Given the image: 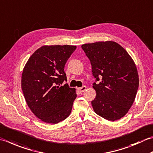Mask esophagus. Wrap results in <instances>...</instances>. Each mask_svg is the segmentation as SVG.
I'll use <instances>...</instances> for the list:
<instances>
[{"label":"esophagus","mask_w":153,"mask_h":153,"mask_svg":"<svg viewBox=\"0 0 153 153\" xmlns=\"http://www.w3.org/2000/svg\"><path fill=\"white\" fill-rule=\"evenodd\" d=\"M86 89V86H82V88H78V91L80 92V93H83V91H84Z\"/></svg>","instance_id":"34e87169"}]
</instances>
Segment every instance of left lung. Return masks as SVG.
Here are the masks:
<instances>
[{
	"mask_svg": "<svg viewBox=\"0 0 153 153\" xmlns=\"http://www.w3.org/2000/svg\"><path fill=\"white\" fill-rule=\"evenodd\" d=\"M82 48L91 62L95 78L93 88L96 97L91 101L94 111L109 121L122 118L132 106L139 88V75L133 59L112 41L85 44Z\"/></svg>",
	"mask_w": 153,
	"mask_h": 153,
	"instance_id": "obj_1",
	"label": "left lung"
}]
</instances>
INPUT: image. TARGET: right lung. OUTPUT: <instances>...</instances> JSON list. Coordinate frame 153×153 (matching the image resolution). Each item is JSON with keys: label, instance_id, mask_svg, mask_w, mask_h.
I'll use <instances>...</instances> for the list:
<instances>
[{"label": "right lung", "instance_id": "right-lung-1", "mask_svg": "<svg viewBox=\"0 0 153 153\" xmlns=\"http://www.w3.org/2000/svg\"><path fill=\"white\" fill-rule=\"evenodd\" d=\"M76 46H44L30 57L21 87L32 112L47 123L56 124L70 115L76 89L69 87L64 68Z\"/></svg>", "mask_w": 153, "mask_h": 153}]
</instances>
